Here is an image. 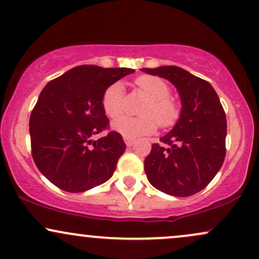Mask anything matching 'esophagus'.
<instances>
[{"label":"esophagus","instance_id":"esophagus-1","mask_svg":"<svg viewBox=\"0 0 259 259\" xmlns=\"http://www.w3.org/2000/svg\"><path fill=\"white\" fill-rule=\"evenodd\" d=\"M124 141H125L126 146L127 147H132L134 144H135V140L134 139H127V138H124Z\"/></svg>","mask_w":259,"mask_h":259}]
</instances>
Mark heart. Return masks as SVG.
<instances>
[{"label":"heart","instance_id":"1","mask_svg":"<svg viewBox=\"0 0 259 259\" xmlns=\"http://www.w3.org/2000/svg\"><path fill=\"white\" fill-rule=\"evenodd\" d=\"M139 91L148 99L142 108L141 118L119 117L112 121L115 133L127 139H136L151 135L157 125L168 127L174 125L179 118V106L169 99L170 89L164 80L156 76H141L136 80ZM103 111L108 117L115 118L124 111V88L120 82H114L105 91L102 97ZM159 123H157L156 121Z\"/></svg>","mask_w":259,"mask_h":259}]
</instances>
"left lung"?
<instances>
[{
	"label": "left lung",
	"mask_w": 259,
	"mask_h": 259,
	"mask_svg": "<svg viewBox=\"0 0 259 259\" xmlns=\"http://www.w3.org/2000/svg\"><path fill=\"white\" fill-rule=\"evenodd\" d=\"M167 79L180 96L179 119L164 145L153 144L145 173L153 187L177 197L197 194L212 181L225 158L227 118L218 95L206 80L175 65L142 68Z\"/></svg>",
	"instance_id": "obj_1"
}]
</instances>
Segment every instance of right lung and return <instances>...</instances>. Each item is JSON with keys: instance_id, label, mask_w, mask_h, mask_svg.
I'll return each instance as SVG.
<instances>
[{"instance_id": "right-lung-1", "label": "right lung", "mask_w": 259, "mask_h": 259, "mask_svg": "<svg viewBox=\"0 0 259 259\" xmlns=\"http://www.w3.org/2000/svg\"><path fill=\"white\" fill-rule=\"evenodd\" d=\"M135 72L130 68L79 65L51 80L38 96L29 121L31 152L38 170L68 192H85L106 183L125 151L120 134L108 126L103 94L115 81ZM93 144L94 148L89 144Z\"/></svg>"}]
</instances>
